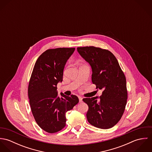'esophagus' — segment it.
I'll list each match as a JSON object with an SVG mask.
<instances>
[{
    "label": "esophagus",
    "mask_w": 152,
    "mask_h": 152,
    "mask_svg": "<svg viewBox=\"0 0 152 152\" xmlns=\"http://www.w3.org/2000/svg\"><path fill=\"white\" fill-rule=\"evenodd\" d=\"M78 99H79V102H83V98L81 96H78Z\"/></svg>",
    "instance_id": "esophagus-1"
}]
</instances>
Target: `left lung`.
<instances>
[{"instance_id":"1","label":"left lung","mask_w":152,"mask_h":152,"mask_svg":"<svg viewBox=\"0 0 152 152\" xmlns=\"http://www.w3.org/2000/svg\"><path fill=\"white\" fill-rule=\"evenodd\" d=\"M77 51L92 68V82L102 89L99 97L84 98L88 106V122L98 128L114 126L122 118L127 102L125 74L115 56L108 50L94 46L77 47Z\"/></svg>"}]
</instances>
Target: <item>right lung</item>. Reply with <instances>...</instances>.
Instances as JSON below:
<instances>
[{"mask_svg": "<svg viewBox=\"0 0 152 152\" xmlns=\"http://www.w3.org/2000/svg\"><path fill=\"white\" fill-rule=\"evenodd\" d=\"M75 48L48 49L37 60L30 79L28 96L33 115L43 130L54 133L65 126L67 111L79 99L74 95H58L57 84L61 83L65 64Z\"/></svg>", "mask_w": 152, "mask_h": 152, "instance_id": "obj_1", "label": "right lung"}]
</instances>
